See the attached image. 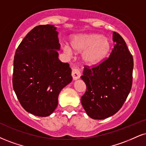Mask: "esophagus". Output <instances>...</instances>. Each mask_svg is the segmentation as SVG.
I'll return each mask as SVG.
<instances>
[{
    "label": "esophagus",
    "mask_w": 146,
    "mask_h": 146,
    "mask_svg": "<svg viewBox=\"0 0 146 146\" xmlns=\"http://www.w3.org/2000/svg\"><path fill=\"white\" fill-rule=\"evenodd\" d=\"M71 75L72 77H73V80H78V79L80 78L81 76V73L80 70H79L78 68H73V70H72Z\"/></svg>",
    "instance_id": "esophagus-1"
}]
</instances>
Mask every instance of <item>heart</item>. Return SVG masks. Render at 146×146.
I'll return each mask as SVG.
<instances>
[{
	"instance_id": "obj_1",
	"label": "heart",
	"mask_w": 146,
	"mask_h": 146,
	"mask_svg": "<svg viewBox=\"0 0 146 146\" xmlns=\"http://www.w3.org/2000/svg\"><path fill=\"white\" fill-rule=\"evenodd\" d=\"M72 48L77 53L82 54L83 61L88 65L93 66L104 60L111 50V43L108 38L99 34H82L74 35L70 40ZM68 44L62 46L64 53L73 54Z\"/></svg>"
}]
</instances>
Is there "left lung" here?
Masks as SVG:
<instances>
[{"label":"left lung","mask_w":146,"mask_h":146,"mask_svg":"<svg viewBox=\"0 0 146 146\" xmlns=\"http://www.w3.org/2000/svg\"><path fill=\"white\" fill-rule=\"evenodd\" d=\"M113 41L115 44L109 58L92 68L85 66L81 76L86 85L81 103L88 115L95 120L118 111L132 87L133 56L118 33H113Z\"/></svg>","instance_id":"obj_1"}]
</instances>
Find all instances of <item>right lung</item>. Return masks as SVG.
<instances>
[{
  "mask_svg": "<svg viewBox=\"0 0 146 146\" xmlns=\"http://www.w3.org/2000/svg\"><path fill=\"white\" fill-rule=\"evenodd\" d=\"M58 33L54 25H39L26 35L15 52L13 87L22 108L46 117L58 105L59 93L72 81L69 64L58 59Z\"/></svg>",
  "mask_w": 146,
  "mask_h": 146,
  "instance_id": "obj_1",
  "label": "right lung"
}]
</instances>
